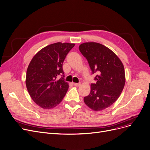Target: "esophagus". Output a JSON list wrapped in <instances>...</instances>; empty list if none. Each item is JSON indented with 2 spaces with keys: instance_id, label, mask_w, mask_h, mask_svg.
Instances as JSON below:
<instances>
[{
  "instance_id": "obj_1",
  "label": "esophagus",
  "mask_w": 150,
  "mask_h": 150,
  "mask_svg": "<svg viewBox=\"0 0 150 150\" xmlns=\"http://www.w3.org/2000/svg\"><path fill=\"white\" fill-rule=\"evenodd\" d=\"M80 84H81V83H74V85H75V86H76V87H79V86H80Z\"/></svg>"
}]
</instances>
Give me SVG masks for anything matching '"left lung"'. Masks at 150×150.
<instances>
[{
	"mask_svg": "<svg viewBox=\"0 0 150 150\" xmlns=\"http://www.w3.org/2000/svg\"><path fill=\"white\" fill-rule=\"evenodd\" d=\"M79 50L86 57L96 83L91 84V92L84 97L86 105L96 112L105 109L118 99L126 81L124 66L113 52L96 42L81 44Z\"/></svg>",
	"mask_w": 150,
	"mask_h": 150,
	"instance_id": "obj_1",
	"label": "left lung"
}]
</instances>
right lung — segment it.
I'll return each mask as SVG.
<instances>
[{
	"mask_svg": "<svg viewBox=\"0 0 150 150\" xmlns=\"http://www.w3.org/2000/svg\"><path fill=\"white\" fill-rule=\"evenodd\" d=\"M74 43L57 42L42 48L34 56L27 69L25 84L34 102L44 109L54 108L69 89L64 81L62 64ZM62 77L59 80L58 76Z\"/></svg>",
	"mask_w": 150,
	"mask_h": 150,
	"instance_id": "obj_1",
	"label": "right lung"
}]
</instances>
